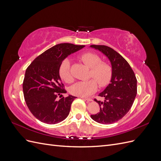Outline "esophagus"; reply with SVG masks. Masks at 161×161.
<instances>
[{
    "instance_id": "obj_1",
    "label": "esophagus",
    "mask_w": 161,
    "mask_h": 161,
    "mask_svg": "<svg viewBox=\"0 0 161 161\" xmlns=\"http://www.w3.org/2000/svg\"><path fill=\"white\" fill-rule=\"evenodd\" d=\"M81 98L85 99L86 101H87L88 102H91V101H92V99H91V98H87V97H82Z\"/></svg>"
}]
</instances>
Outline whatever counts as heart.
Segmentation results:
<instances>
[{"mask_svg":"<svg viewBox=\"0 0 161 161\" xmlns=\"http://www.w3.org/2000/svg\"><path fill=\"white\" fill-rule=\"evenodd\" d=\"M80 60L91 69L90 77L94 78L101 86L108 85L111 79L112 70L108 63L101 62L99 56L91 52L82 54ZM59 75L66 82H71L73 80L70 72V61L69 59L63 60L59 67ZM98 85L94 79L86 81H79L70 88V93L79 97H88L95 92Z\"/></svg>","mask_w":161,"mask_h":161,"instance_id":"obj_1","label":"heart"}]
</instances>
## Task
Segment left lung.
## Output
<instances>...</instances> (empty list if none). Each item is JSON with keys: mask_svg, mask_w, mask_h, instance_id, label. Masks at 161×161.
<instances>
[{"mask_svg": "<svg viewBox=\"0 0 161 161\" xmlns=\"http://www.w3.org/2000/svg\"><path fill=\"white\" fill-rule=\"evenodd\" d=\"M90 47L103 53L110 61L112 69L110 83L99 94L104 97V101L95 99L100 111L91 117L99 124H113L122 118L132 106L137 94V80L128 62L114 49L103 45Z\"/></svg>", "mask_w": 161, "mask_h": 161, "instance_id": "left-lung-1", "label": "left lung"}]
</instances>
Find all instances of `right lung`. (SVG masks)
<instances>
[{
	"instance_id": "add662e5",
	"label": "right lung",
	"mask_w": 161,
	"mask_h": 161,
	"mask_svg": "<svg viewBox=\"0 0 161 161\" xmlns=\"http://www.w3.org/2000/svg\"><path fill=\"white\" fill-rule=\"evenodd\" d=\"M85 46L69 43L57 44L37 56L26 69L23 82L24 98L31 114L42 122L58 124L69 115L76 97L56 99L58 95L62 97V93L66 92L59 67L68 56Z\"/></svg>"
}]
</instances>
